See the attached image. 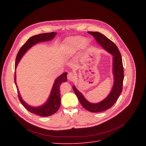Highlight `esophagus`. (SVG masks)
I'll return each instance as SVG.
<instances>
[{
    "mask_svg": "<svg viewBox=\"0 0 146 146\" xmlns=\"http://www.w3.org/2000/svg\"><path fill=\"white\" fill-rule=\"evenodd\" d=\"M67 78H68V79L69 80L73 81V80L74 79V78H75V76H74V74L73 73L70 72V73H69L68 74Z\"/></svg>",
    "mask_w": 146,
    "mask_h": 146,
    "instance_id": "obj_1",
    "label": "esophagus"
}]
</instances>
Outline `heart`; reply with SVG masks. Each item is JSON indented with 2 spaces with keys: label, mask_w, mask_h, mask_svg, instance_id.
Instances as JSON below:
<instances>
[{
  "label": "heart",
  "mask_w": 146,
  "mask_h": 146,
  "mask_svg": "<svg viewBox=\"0 0 146 146\" xmlns=\"http://www.w3.org/2000/svg\"><path fill=\"white\" fill-rule=\"evenodd\" d=\"M90 44L88 40H84V37L80 36L69 37L64 41V47L66 52L68 54H74L78 51L82 46L86 47Z\"/></svg>",
  "instance_id": "heart-1"
}]
</instances>
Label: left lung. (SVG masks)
Returning a JSON list of instances; mask_svg holds the SVG:
<instances>
[{"label": "left lung", "mask_w": 146, "mask_h": 146, "mask_svg": "<svg viewBox=\"0 0 146 146\" xmlns=\"http://www.w3.org/2000/svg\"><path fill=\"white\" fill-rule=\"evenodd\" d=\"M92 35L97 43L104 49L113 55V73L114 75V85L109 95L105 99L98 103L89 102L79 92L74 86L73 90L78 98L81 105L86 110L90 112L98 113L105 111L112 107L117 100L122 91L124 77L123 68L121 53L117 46L107 38L105 35L98 32H88Z\"/></svg>", "instance_id": "8db88e82"}]
</instances>
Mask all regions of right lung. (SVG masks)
<instances>
[{
    "label": "right lung",
    "instance_id": "right-lung-1",
    "mask_svg": "<svg viewBox=\"0 0 146 146\" xmlns=\"http://www.w3.org/2000/svg\"><path fill=\"white\" fill-rule=\"evenodd\" d=\"M56 32H51V33H44L35 35L30 37L27 42L22 46V47L19 50L16 59H15V69H16L18 62L20 59H21L23 56L25 54V52L33 46L35 45L36 43L42 42V41H50L52 40L56 35ZM67 74L68 73L65 72L59 76L54 82L52 90L51 91L50 95L46 102L43 106L40 107H32L28 105L22 99L20 95L19 92L18 90L17 85L16 83V74L15 72L14 74V82L17 88L18 91V96L19 101L22 103V105L25 108V109L28 110L29 112L35 114L36 115L41 116V117H47L55 113L59 109L60 105V95L59 87L62 82H66L67 81Z\"/></svg>",
    "mask_w": 146,
    "mask_h": 146
}]
</instances>
